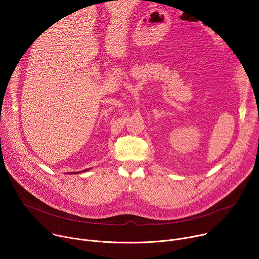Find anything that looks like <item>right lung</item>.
Instances as JSON below:
<instances>
[{
	"label": "right lung",
	"mask_w": 259,
	"mask_h": 259,
	"mask_svg": "<svg viewBox=\"0 0 259 259\" xmlns=\"http://www.w3.org/2000/svg\"><path fill=\"white\" fill-rule=\"evenodd\" d=\"M87 170H88V169H86L85 171H87ZM76 173H78V172H73V174H76ZM69 174H70V173H69Z\"/></svg>",
	"instance_id": "obj_1"
}]
</instances>
